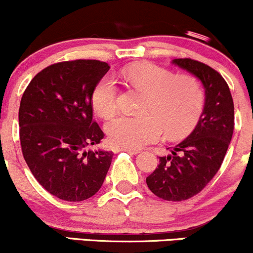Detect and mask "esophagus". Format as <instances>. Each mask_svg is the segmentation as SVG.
<instances>
[{
    "label": "esophagus",
    "mask_w": 253,
    "mask_h": 253,
    "mask_svg": "<svg viewBox=\"0 0 253 253\" xmlns=\"http://www.w3.org/2000/svg\"><path fill=\"white\" fill-rule=\"evenodd\" d=\"M122 150L126 151V153L129 154H132V155H136V154L139 153L138 149H131V148H122Z\"/></svg>",
    "instance_id": "obj_1"
}]
</instances>
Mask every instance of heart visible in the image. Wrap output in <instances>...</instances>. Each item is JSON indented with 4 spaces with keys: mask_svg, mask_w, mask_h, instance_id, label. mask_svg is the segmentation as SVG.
Instances as JSON below:
<instances>
[{
    "mask_svg": "<svg viewBox=\"0 0 253 253\" xmlns=\"http://www.w3.org/2000/svg\"><path fill=\"white\" fill-rule=\"evenodd\" d=\"M131 84L148 92L143 115H122L105 126L109 141L116 147L139 149L154 143L167 133L179 137L191 131L204 109V91L191 74L174 76L169 70L155 64L131 65L124 70ZM117 84L106 74L93 87L91 104L99 117L109 120L116 114Z\"/></svg>",
    "mask_w": 253,
    "mask_h": 253,
    "instance_id": "obj_1",
    "label": "heart"
}]
</instances>
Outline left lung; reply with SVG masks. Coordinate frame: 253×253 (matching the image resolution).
Here are the masks:
<instances>
[{
  "label": "left lung",
  "instance_id": "left-lung-1",
  "mask_svg": "<svg viewBox=\"0 0 253 253\" xmlns=\"http://www.w3.org/2000/svg\"><path fill=\"white\" fill-rule=\"evenodd\" d=\"M171 62L203 83L205 106L188 137L160 157L147 185L163 200L182 201L203 191L221 167L233 135L234 105L227 83L209 65L189 58Z\"/></svg>",
  "mask_w": 253,
  "mask_h": 253
}]
</instances>
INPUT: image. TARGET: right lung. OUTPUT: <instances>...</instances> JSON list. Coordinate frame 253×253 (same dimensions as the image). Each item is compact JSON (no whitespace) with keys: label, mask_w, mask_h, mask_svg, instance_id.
<instances>
[{"label":"right lung","mask_w":253,"mask_h":253,"mask_svg":"<svg viewBox=\"0 0 253 253\" xmlns=\"http://www.w3.org/2000/svg\"><path fill=\"white\" fill-rule=\"evenodd\" d=\"M110 66L99 60L53 64L39 72L21 98L20 142L38 182L65 201H83L99 191L112 151L87 150L104 138L93 121L91 94Z\"/></svg>","instance_id":"1"}]
</instances>
